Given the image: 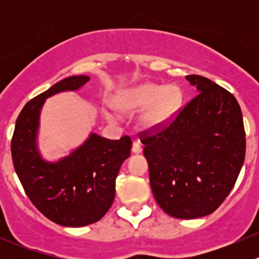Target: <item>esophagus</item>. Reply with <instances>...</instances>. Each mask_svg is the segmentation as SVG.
I'll return each instance as SVG.
<instances>
[{"label":"esophagus","instance_id":"esophagus-1","mask_svg":"<svg viewBox=\"0 0 259 259\" xmlns=\"http://www.w3.org/2000/svg\"><path fill=\"white\" fill-rule=\"evenodd\" d=\"M132 150H133V153H134V154H140V153H142L143 148H142V145L139 144V142H134V143H133Z\"/></svg>","mask_w":259,"mask_h":259}]
</instances>
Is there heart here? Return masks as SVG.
<instances>
[{
  "label": "heart",
  "instance_id": "heart-1",
  "mask_svg": "<svg viewBox=\"0 0 259 259\" xmlns=\"http://www.w3.org/2000/svg\"><path fill=\"white\" fill-rule=\"evenodd\" d=\"M183 104V91L178 85H161L143 82L126 90L119 91L113 99L115 110L121 114L139 115V124L145 130H158L166 126L179 113ZM108 120L114 121V115L104 109Z\"/></svg>",
  "mask_w": 259,
  "mask_h": 259
}]
</instances>
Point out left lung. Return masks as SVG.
<instances>
[{
	"label": "left lung",
	"mask_w": 259,
	"mask_h": 259,
	"mask_svg": "<svg viewBox=\"0 0 259 259\" xmlns=\"http://www.w3.org/2000/svg\"><path fill=\"white\" fill-rule=\"evenodd\" d=\"M198 94L169 126L142 133L151 190L159 207L179 219L213 213L233 189L245 155L242 111L215 82L185 76Z\"/></svg>",
	"instance_id": "8db88e82"
}]
</instances>
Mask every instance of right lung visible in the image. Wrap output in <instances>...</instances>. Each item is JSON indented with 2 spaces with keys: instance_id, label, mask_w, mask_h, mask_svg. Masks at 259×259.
I'll return each instance as SVG.
<instances>
[{
  "instance_id": "1",
  "label": "right lung",
  "mask_w": 259,
  "mask_h": 259,
  "mask_svg": "<svg viewBox=\"0 0 259 259\" xmlns=\"http://www.w3.org/2000/svg\"><path fill=\"white\" fill-rule=\"evenodd\" d=\"M90 77L70 76L33 98L18 115L11 142L15 170L32 204L46 218L64 227H83L100 221L115 197V179L130 156L132 140H109L96 133L67 156L42 158L37 146L40 114L46 99L76 91Z\"/></svg>"
}]
</instances>
